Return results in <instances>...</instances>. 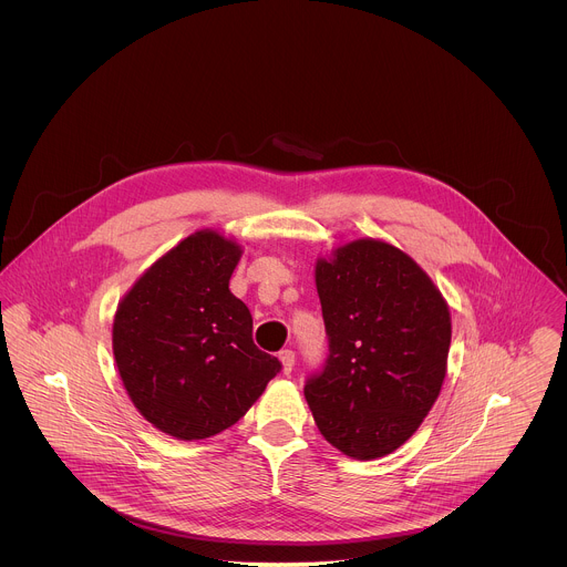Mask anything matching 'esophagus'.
I'll return each instance as SVG.
<instances>
[{
  "mask_svg": "<svg viewBox=\"0 0 567 567\" xmlns=\"http://www.w3.org/2000/svg\"><path fill=\"white\" fill-rule=\"evenodd\" d=\"M279 360H281V367H284V373H292V367H295V351L290 349H284L279 351Z\"/></svg>",
  "mask_w": 567,
  "mask_h": 567,
  "instance_id": "obj_1",
  "label": "esophagus"
}]
</instances>
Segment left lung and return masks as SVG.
<instances>
[{
	"label": "left lung",
	"instance_id": "1",
	"mask_svg": "<svg viewBox=\"0 0 567 567\" xmlns=\"http://www.w3.org/2000/svg\"><path fill=\"white\" fill-rule=\"evenodd\" d=\"M315 279L329 355L306 400L336 450L382 458L416 432L441 393L452 342L447 301L408 252L373 238L319 257Z\"/></svg>",
	"mask_w": 567,
	"mask_h": 567
}]
</instances>
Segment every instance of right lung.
<instances>
[{"mask_svg": "<svg viewBox=\"0 0 567 567\" xmlns=\"http://www.w3.org/2000/svg\"><path fill=\"white\" fill-rule=\"evenodd\" d=\"M243 252L234 238L200 229L117 303L113 355L122 384L142 416L178 441L238 423L281 369L255 347L250 312L229 290Z\"/></svg>", "mask_w": 567, "mask_h": 567, "instance_id": "obj_1", "label": "right lung"}]
</instances>
